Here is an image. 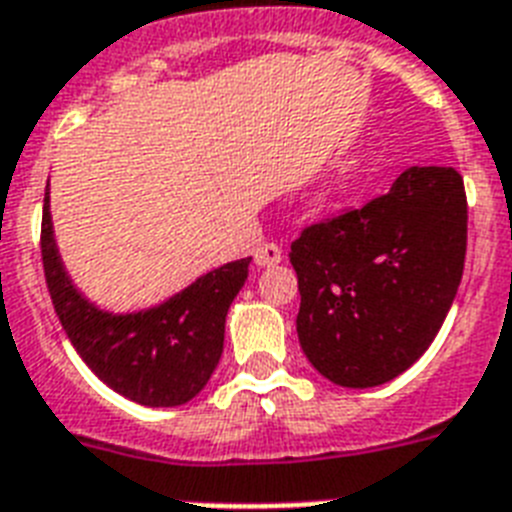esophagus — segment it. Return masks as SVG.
I'll return each mask as SVG.
<instances>
[{
  "label": "esophagus",
  "instance_id": "34e87169",
  "mask_svg": "<svg viewBox=\"0 0 512 512\" xmlns=\"http://www.w3.org/2000/svg\"><path fill=\"white\" fill-rule=\"evenodd\" d=\"M253 261H256L259 267H275V264H280L282 261L280 245H275V243L259 245V248H256V253H253Z\"/></svg>",
  "mask_w": 512,
  "mask_h": 512
}]
</instances>
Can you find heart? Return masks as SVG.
<instances>
[{
  "mask_svg": "<svg viewBox=\"0 0 512 512\" xmlns=\"http://www.w3.org/2000/svg\"><path fill=\"white\" fill-rule=\"evenodd\" d=\"M359 179H362V169H359V166H349V169H343L341 174H338V177L330 182V185H325L320 192H317L314 206L317 208L335 206L338 200L346 198V195H349V192L359 185Z\"/></svg>",
  "mask_w": 512,
  "mask_h": 512,
  "instance_id": "obj_1",
  "label": "heart"
}]
</instances>
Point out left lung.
<instances>
[{"mask_svg": "<svg viewBox=\"0 0 512 512\" xmlns=\"http://www.w3.org/2000/svg\"><path fill=\"white\" fill-rule=\"evenodd\" d=\"M468 200L449 166H410L357 211L290 245L296 330L314 370L343 388L394 380L431 346L463 280Z\"/></svg>", "mask_w": 512, "mask_h": 512, "instance_id": "obj_1", "label": "left lung"}]
</instances>
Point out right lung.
I'll use <instances>...</instances> for the list:
<instances>
[{"mask_svg":"<svg viewBox=\"0 0 512 512\" xmlns=\"http://www.w3.org/2000/svg\"><path fill=\"white\" fill-rule=\"evenodd\" d=\"M42 261L49 296L73 349L89 370L145 407H179L206 388L224 351V322L248 280L251 259L230 261L190 282L163 304L140 312H108L92 304L57 251L49 185L44 192Z\"/></svg>","mask_w":512,"mask_h":512,"instance_id":"right-lung-1","label":"right lung"}]
</instances>
